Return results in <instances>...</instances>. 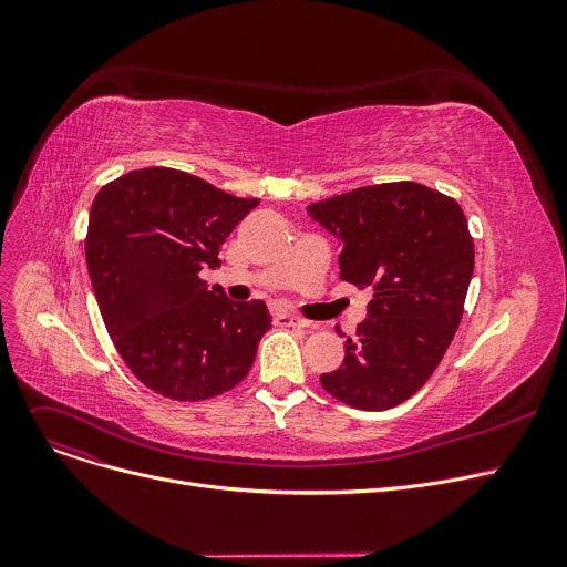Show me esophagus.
Segmentation results:
<instances>
[{
	"label": "esophagus",
	"mask_w": 567,
	"mask_h": 567,
	"mask_svg": "<svg viewBox=\"0 0 567 567\" xmlns=\"http://www.w3.org/2000/svg\"><path fill=\"white\" fill-rule=\"evenodd\" d=\"M274 323H276V326H299V329H303V326H308L301 317L289 315V312H274Z\"/></svg>",
	"instance_id": "esophagus-1"
}]
</instances>
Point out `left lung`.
Returning a JSON list of instances; mask_svg holds the SVG:
<instances>
[{"label": "left lung", "mask_w": 567, "mask_h": 567, "mask_svg": "<svg viewBox=\"0 0 567 567\" xmlns=\"http://www.w3.org/2000/svg\"><path fill=\"white\" fill-rule=\"evenodd\" d=\"M308 216L340 241V278L372 291L342 365L319 381L353 409H393L423 389L457 333L475 259L466 216L415 182L355 188Z\"/></svg>", "instance_id": "1"}]
</instances>
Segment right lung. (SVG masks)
Wrapping results in <instances>:
<instances>
[{"label":"right lung","mask_w":567,"mask_h":567,"mask_svg":"<svg viewBox=\"0 0 567 567\" xmlns=\"http://www.w3.org/2000/svg\"><path fill=\"white\" fill-rule=\"evenodd\" d=\"M259 204L199 176L144 167L105 184L89 214L86 268L105 329L131 372L176 402L241 383L271 329L264 301H229L202 268Z\"/></svg>","instance_id":"1"}]
</instances>
